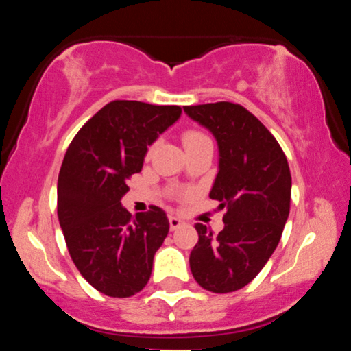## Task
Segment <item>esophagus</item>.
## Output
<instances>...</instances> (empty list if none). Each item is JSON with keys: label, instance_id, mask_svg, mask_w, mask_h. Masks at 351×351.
<instances>
[{"label": "esophagus", "instance_id": "34e87169", "mask_svg": "<svg viewBox=\"0 0 351 351\" xmlns=\"http://www.w3.org/2000/svg\"><path fill=\"white\" fill-rule=\"evenodd\" d=\"M168 221H170V229H171V231H175V229H178L180 226H183V221H181L180 217H176V216H170V217H168Z\"/></svg>", "mask_w": 351, "mask_h": 351}]
</instances>
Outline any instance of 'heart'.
I'll return each mask as SVG.
<instances>
[{
    "label": "heart",
    "mask_w": 351,
    "mask_h": 351,
    "mask_svg": "<svg viewBox=\"0 0 351 351\" xmlns=\"http://www.w3.org/2000/svg\"><path fill=\"white\" fill-rule=\"evenodd\" d=\"M181 140H183V145L186 150L196 147V145L211 142V140H209V136L204 134V132L198 130V128H189V130H184L183 135H181Z\"/></svg>",
    "instance_id": "obj_1"
}]
</instances>
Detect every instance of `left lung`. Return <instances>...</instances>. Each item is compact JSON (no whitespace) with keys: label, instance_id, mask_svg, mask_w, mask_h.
Segmentation results:
<instances>
[{"label":"left lung","instance_id":"1","mask_svg":"<svg viewBox=\"0 0 351 351\" xmlns=\"http://www.w3.org/2000/svg\"><path fill=\"white\" fill-rule=\"evenodd\" d=\"M219 147V171L209 198L219 201L224 229L198 223L189 254L195 280L215 293L234 292L257 276L279 244L291 209L292 178L279 142L247 108L232 102L188 106Z\"/></svg>","mask_w":351,"mask_h":351}]
</instances>
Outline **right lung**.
Instances as JSON below:
<instances>
[{
    "mask_svg": "<svg viewBox=\"0 0 351 351\" xmlns=\"http://www.w3.org/2000/svg\"><path fill=\"white\" fill-rule=\"evenodd\" d=\"M181 115L178 106L112 100L84 123L64 155L58 217L82 277L108 297H132L147 285L153 256L170 223L150 206L135 217L120 204L127 181L142 171L148 145Z\"/></svg>",
    "mask_w": 351,
    "mask_h": 351,
    "instance_id": "1",
    "label": "right lung"
}]
</instances>
